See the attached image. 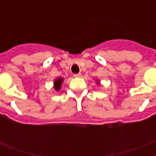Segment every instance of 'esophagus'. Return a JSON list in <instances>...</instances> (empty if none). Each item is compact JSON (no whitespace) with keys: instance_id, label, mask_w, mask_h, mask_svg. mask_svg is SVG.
<instances>
[{"instance_id":"obj_1","label":"esophagus","mask_w":156,"mask_h":156,"mask_svg":"<svg viewBox=\"0 0 156 156\" xmlns=\"http://www.w3.org/2000/svg\"><path fill=\"white\" fill-rule=\"evenodd\" d=\"M81 76V73H75V74H73V77H75V78H78V77H80Z\"/></svg>"}]
</instances>
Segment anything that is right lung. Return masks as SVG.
Wrapping results in <instances>:
<instances>
[{
  "label": "right lung",
  "mask_w": 156,
  "mask_h": 156,
  "mask_svg": "<svg viewBox=\"0 0 156 156\" xmlns=\"http://www.w3.org/2000/svg\"><path fill=\"white\" fill-rule=\"evenodd\" d=\"M62 82H63V78H57V79L55 81V83H54V88H55V90H60Z\"/></svg>",
  "instance_id": "add662e5"
}]
</instances>
